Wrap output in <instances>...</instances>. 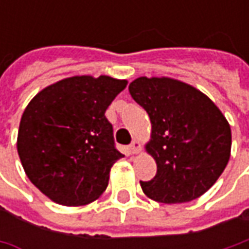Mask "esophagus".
<instances>
[{
	"label": "esophagus",
	"instance_id": "esophagus-1",
	"mask_svg": "<svg viewBox=\"0 0 249 249\" xmlns=\"http://www.w3.org/2000/svg\"><path fill=\"white\" fill-rule=\"evenodd\" d=\"M130 152L131 154H139L140 152V149H141V144H140V141H137V140H134L131 144H130Z\"/></svg>",
	"mask_w": 249,
	"mask_h": 249
}]
</instances>
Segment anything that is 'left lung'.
<instances>
[{
    "label": "left lung",
    "instance_id": "obj_1",
    "mask_svg": "<svg viewBox=\"0 0 249 249\" xmlns=\"http://www.w3.org/2000/svg\"><path fill=\"white\" fill-rule=\"evenodd\" d=\"M130 95L148 113L151 139L145 151L157 175L140 181L144 194L162 204L196 199L213 186L230 159V124L204 92L172 77H139Z\"/></svg>",
    "mask_w": 249,
    "mask_h": 249
}]
</instances>
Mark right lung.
<instances>
[{
  "instance_id": "right-lung-1",
  "label": "right lung",
  "mask_w": 249,
  "mask_h": 249,
  "mask_svg": "<svg viewBox=\"0 0 249 249\" xmlns=\"http://www.w3.org/2000/svg\"><path fill=\"white\" fill-rule=\"evenodd\" d=\"M126 86L105 74L72 76L47 86L26 107L18 154L26 176L51 201L87 205L105 191L110 167L123 157L105 112Z\"/></svg>"
}]
</instances>
